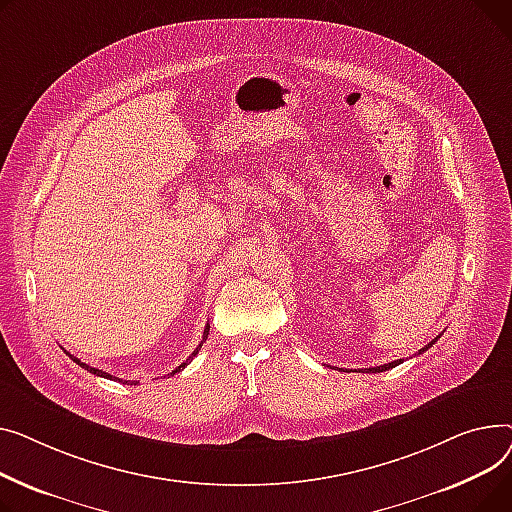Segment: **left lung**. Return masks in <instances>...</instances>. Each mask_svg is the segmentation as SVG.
I'll use <instances>...</instances> for the list:
<instances>
[{
  "label": "left lung",
  "instance_id": "obj_1",
  "mask_svg": "<svg viewBox=\"0 0 512 512\" xmlns=\"http://www.w3.org/2000/svg\"><path fill=\"white\" fill-rule=\"evenodd\" d=\"M440 337H436L432 343H428L424 349H419V353H424V351H428L436 341H438ZM401 364V359H397V362H390V364H384V366H376V368H364V370H359V372H368V374H376V372H384V370H390V368H395V366H399Z\"/></svg>",
  "mask_w": 512,
  "mask_h": 512
}]
</instances>
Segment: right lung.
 Wrapping results in <instances>:
<instances>
[{"instance_id": "1", "label": "right lung", "mask_w": 512, "mask_h": 512, "mask_svg": "<svg viewBox=\"0 0 512 512\" xmlns=\"http://www.w3.org/2000/svg\"><path fill=\"white\" fill-rule=\"evenodd\" d=\"M208 330H210V324H206V326H204V335H202V341H200V345H198V347L194 349V353H192V355H190V357L186 359V362H184V364H179V366H177V368H175V370H173L171 374H177V372H182V370H184V368H186V366H188V364L192 362V359H194V357L198 355V351H200L202 343H204V341H206V337H208ZM66 353H68V351H66ZM68 355H70V353H68ZM70 357L74 359V362H76V364H78L80 368H84V370H86V372H90V374H97V376H103V378H109V380H113V378H115V376H111V374H107V372H103V370H97V368H93V366H88V364L80 362V359H78V357H74V355H70ZM115 380H119V378H115ZM126 382H128V380H126ZM134 384H136V382H134Z\"/></svg>"}]
</instances>
